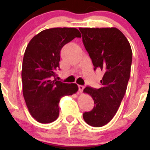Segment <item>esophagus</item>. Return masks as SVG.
I'll return each instance as SVG.
<instances>
[{"label": "esophagus", "instance_id": "esophagus-1", "mask_svg": "<svg viewBox=\"0 0 150 150\" xmlns=\"http://www.w3.org/2000/svg\"><path fill=\"white\" fill-rule=\"evenodd\" d=\"M78 88H79V91H80V92H82V91H83L84 88H85V87H84L83 85H78Z\"/></svg>", "mask_w": 150, "mask_h": 150}]
</instances>
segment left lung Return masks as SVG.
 Masks as SVG:
<instances>
[{"label": "left lung", "mask_w": 150, "mask_h": 150, "mask_svg": "<svg viewBox=\"0 0 150 150\" xmlns=\"http://www.w3.org/2000/svg\"><path fill=\"white\" fill-rule=\"evenodd\" d=\"M82 42L94 66L104 72L99 89L86 87L83 92L94 101V106L83 113L87 124L101 127L115 116L126 92L130 75L132 49L119 30L111 28H80Z\"/></svg>", "instance_id": "8db88e82"}]
</instances>
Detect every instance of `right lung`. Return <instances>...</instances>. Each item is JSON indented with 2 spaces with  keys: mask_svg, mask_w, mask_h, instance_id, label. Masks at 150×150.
<instances>
[{
  "mask_svg": "<svg viewBox=\"0 0 150 150\" xmlns=\"http://www.w3.org/2000/svg\"><path fill=\"white\" fill-rule=\"evenodd\" d=\"M75 37H81L76 28L56 27L35 35L26 48L22 61V92L32 116L41 123L54 121L59 116L61 97L78 90L76 84L56 79L63 46Z\"/></svg>",
  "mask_w": 150,
  "mask_h": 150,
  "instance_id": "right-lung-1",
  "label": "right lung"
}]
</instances>
